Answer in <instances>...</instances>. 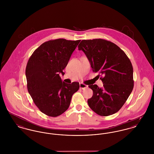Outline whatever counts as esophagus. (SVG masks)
I'll list each match as a JSON object with an SVG mask.
<instances>
[{
  "instance_id": "34e87169",
  "label": "esophagus",
  "mask_w": 154,
  "mask_h": 154,
  "mask_svg": "<svg viewBox=\"0 0 154 154\" xmlns=\"http://www.w3.org/2000/svg\"><path fill=\"white\" fill-rule=\"evenodd\" d=\"M88 87L87 85L82 84V83H80V88L82 89V90H85Z\"/></svg>"
}]
</instances>
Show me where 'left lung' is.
<instances>
[{
	"mask_svg": "<svg viewBox=\"0 0 154 154\" xmlns=\"http://www.w3.org/2000/svg\"><path fill=\"white\" fill-rule=\"evenodd\" d=\"M88 58L92 70L99 72L103 88L96 84L88 104L94 112L107 116L118 112L126 102L133 87V69L126 54L116 44L102 39L82 40L78 46Z\"/></svg>",
	"mask_w": 154,
	"mask_h": 154,
	"instance_id": "left-lung-1",
	"label": "left lung"
}]
</instances>
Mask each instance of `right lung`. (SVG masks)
Returning <instances> with one entry per match:
<instances>
[{
	"label": "right lung",
	"mask_w": 154,
	"mask_h": 154,
	"mask_svg": "<svg viewBox=\"0 0 154 154\" xmlns=\"http://www.w3.org/2000/svg\"><path fill=\"white\" fill-rule=\"evenodd\" d=\"M80 41L57 39L45 42L28 61L26 75L28 92L36 106L49 116L63 113L70 106L73 94L79 89V82L67 84L59 75L64 74L63 70Z\"/></svg>",
	"instance_id": "obj_1"
}]
</instances>
